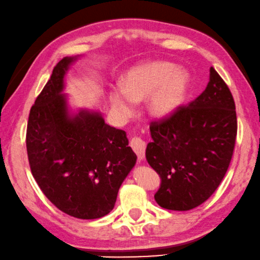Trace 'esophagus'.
Wrapping results in <instances>:
<instances>
[{"label":"esophagus","mask_w":260,"mask_h":260,"mask_svg":"<svg viewBox=\"0 0 260 260\" xmlns=\"http://www.w3.org/2000/svg\"><path fill=\"white\" fill-rule=\"evenodd\" d=\"M130 146L133 147L135 153L137 154L139 160H142L145 157V149H146V143L143 141L141 137H134L130 142Z\"/></svg>","instance_id":"obj_1"}]
</instances>
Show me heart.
<instances>
[{
    "label": "heart",
    "mask_w": 260,
    "mask_h": 260,
    "mask_svg": "<svg viewBox=\"0 0 260 260\" xmlns=\"http://www.w3.org/2000/svg\"><path fill=\"white\" fill-rule=\"evenodd\" d=\"M173 63L151 61L133 67L122 79V89L109 93V101L115 111L123 116L131 114L133 102L150 97L147 110L154 118L164 119L173 115L186 99L189 88V75L183 70H175Z\"/></svg>",
    "instance_id": "b5f03b06"
}]
</instances>
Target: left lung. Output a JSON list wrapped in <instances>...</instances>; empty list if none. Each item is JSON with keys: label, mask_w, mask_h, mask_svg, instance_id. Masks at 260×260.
I'll return each mask as SVG.
<instances>
[{"label": "left lung", "mask_w": 260, "mask_h": 260, "mask_svg": "<svg viewBox=\"0 0 260 260\" xmlns=\"http://www.w3.org/2000/svg\"><path fill=\"white\" fill-rule=\"evenodd\" d=\"M206 89L172 116L150 124L146 160L160 177L159 206L185 211L208 200L230 165L237 135L233 94L213 67Z\"/></svg>", "instance_id": "obj_1"}]
</instances>
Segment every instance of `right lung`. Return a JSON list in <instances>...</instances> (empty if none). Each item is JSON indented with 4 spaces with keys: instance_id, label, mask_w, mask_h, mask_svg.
<instances>
[{
    "instance_id": "add662e5",
    "label": "right lung",
    "mask_w": 260,
    "mask_h": 260,
    "mask_svg": "<svg viewBox=\"0 0 260 260\" xmlns=\"http://www.w3.org/2000/svg\"><path fill=\"white\" fill-rule=\"evenodd\" d=\"M75 60L65 57L54 66L31 107L26 151L45 197L70 216L94 219L113 210L137 155L125 131L108 125L100 113L83 109L70 115L63 77Z\"/></svg>"
}]
</instances>
